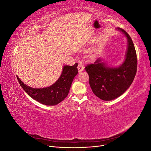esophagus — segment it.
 I'll return each mask as SVG.
<instances>
[{"mask_svg": "<svg viewBox=\"0 0 151 151\" xmlns=\"http://www.w3.org/2000/svg\"><path fill=\"white\" fill-rule=\"evenodd\" d=\"M77 68H78L79 72L83 71V70L84 69V65H83V63H79L78 66H77Z\"/></svg>", "mask_w": 151, "mask_h": 151, "instance_id": "34e87169", "label": "esophagus"}]
</instances>
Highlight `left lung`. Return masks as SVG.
Masks as SVG:
<instances>
[{"mask_svg": "<svg viewBox=\"0 0 151 151\" xmlns=\"http://www.w3.org/2000/svg\"><path fill=\"white\" fill-rule=\"evenodd\" d=\"M118 29L123 32L128 40L126 58L123 64L116 68L108 67L98 58L85 67L93 93L104 101H110L124 93L133 82L137 68L136 51L130 36L124 29Z\"/></svg>", "mask_w": 151, "mask_h": 151, "instance_id": "obj_1", "label": "left lung"}]
</instances>
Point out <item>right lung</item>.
Here are the masks:
<instances>
[{"mask_svg":"<svg viewBox=\"0 0 151 151\" xmlns=\"http://www.w3.org/2000/svg\"><path fill=\"white\" fill-rule=\"evenodd\" d=\"M77 65L78 63H76L72 66L65 65L63 67L59 79L53 85L46 88H30L22 83L17 76V78L22 89L31 98L42 104L53 106L60 103L67 97L72 81L78 73Z\"/></svg>","mask_w":151,"mask_h":151,"instance_id":"1","label":"right lung"}]
</instances>
